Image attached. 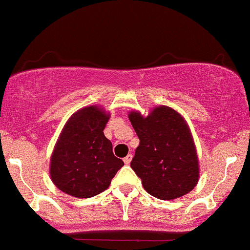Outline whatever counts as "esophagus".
I'll use <instances>...</instances> for the list:
<instances>
[{"mask_svg":"<svg viewBox=\"0 0 250 250\" xmlns=\"http://www.w3.org/2000/svg\"><path fill=\"white\" fill-rule=\"evenodd\" d=\"M132 158H133V156H132V155H128V156H125V158H123V161H125V165H129L130 161H132Z\"/></svg>","mask_w":250,"mask_h":250,"instance_id":"esophagus-1","label":"esophagus"}]
</instances>
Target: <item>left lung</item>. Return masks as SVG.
Masks as SVG:
<instances>
[{
	"label": "left lung",
	"instance_id": "left-lung-1",
	"mask_svg": "<svg viewBox=\"0 0 250 250\" xmlns=\"http://www.w3.org/2000/svg\"><path fill=\"white\" fill-rule=\"evenodd\" d=\"M128 117L140 140L130 167L146 192L168 201L192 191L200 179V166L185 118L166 105L153 107L147 116L130 111Z\"/></svg>",
	"mask_w": 250,
	"mask_h": 250
}]
</instances>
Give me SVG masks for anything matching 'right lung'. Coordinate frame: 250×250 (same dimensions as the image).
<instances>
[{
	"label": "right lung",
	"mask_w": 250,
	"mask_h": 250,
	"mask_svg": "<svg viewBox=\"0 0 250 250\" xmlns=\"http://www.w3.org/2000/svg\"><path fill=\"white\" fill-rule=\"evenodd\" d=\"M110 113L97 105L80 109L67 120L50 156L49 174L62 192L89 198L106 190L123 161L104 135Z\"/></svg>",
	"instance_id": "obj_1"
}]
</instances>
